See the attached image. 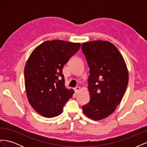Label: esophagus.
Wrapping results in <instances>:
<instances>
[{
	"instance_id": "esophagus-1",
	"label": "esophagus",
	"mask_w": 147,
	"mask_h": 147,
	"mask_svg": "<svg viewBox=\"0 0 147 147\" xmlns=\"http://www.w3.org/2000/svg\"><path fill=\"white\" fill-rule=\"evenodd\" d=\"M80 90V88L78 87V86H77V87H75V88H74L75 92V93H76V94H77V93L79 92Z\"/></svg>"
}]
</instances>
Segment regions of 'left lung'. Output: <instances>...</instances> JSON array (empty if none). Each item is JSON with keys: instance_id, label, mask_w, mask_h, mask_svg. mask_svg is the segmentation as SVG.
I'll use <instances>...</instances> for the list:
<instances>
[{"instance_id": "8db88e82", "label": "left lung", "mask_w": 147, "mask_h": 147, "mask_svg": "<svg viewBox=\"0 0 147 147\" xmlns=\"http://www.w3.org/2000/svg\"><path fill=\"white\" fill-rule=\"evenodd\" d=\"M82 50L90 73L88 79L90 100L83 106V112L99 121L112 114L121 102L128 83V70L123 56L110 42H84Z\"/></svg>"}]
</instances>
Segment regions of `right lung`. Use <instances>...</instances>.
<instances>
[{
    "mask_svg": "<svg viewBox=\"0 0 147 147\" xmlns=\"http://www.w3.org/2000/svg\"><path fill=\"white\" fill-rule=\"evenodd\" d=\"M81 43L61 40L46 41L35 48L24 68L28 99L36 112L46 118L60 115L74 93L65 86L64 65L80 48Z\"/></svg>",
    "mask_w": 147,
    "mask_h": 147,
    "instance_id": "1",
    "label": "right lung"
}]
</instances>
